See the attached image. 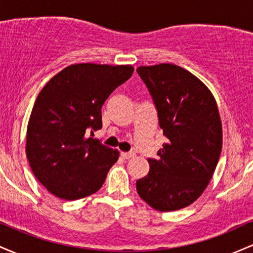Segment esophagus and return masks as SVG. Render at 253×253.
<instances>
[{"instance_id": "obj_1", "label": "esophagus", "mask_w": 253, "mask_h": 253, "mask_svg": "<svg viewBox=\"0 0 253 253\" xmlns=\"http://www.w3.org/2000/svg\"><path fill=\"white\" fill-rule=\"evenodd\" d=\"M121 156H123L125 159H130L135 156V153L134 152H123L121 153Z\"/></svg>"}]
</instances>
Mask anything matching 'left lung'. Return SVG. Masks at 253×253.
<instances>
[{"instance_id":"1","label":"left lung","mask_w":253,"mask_h":253,"mask_svg":"<svg viewBox=\"0 0 253 253\" xmlns=\"http://www.w3.org/2000/svg\"><path fill=\"white\" fill-rule=\"evenodd\" d=\"M136 72L152 97L167 138L158 158H147L150 171L136 181V191L157 211L181 210L203 193L221 153L216 102L207 86L181 66H139Z\"/></svg>"}]
</instances>
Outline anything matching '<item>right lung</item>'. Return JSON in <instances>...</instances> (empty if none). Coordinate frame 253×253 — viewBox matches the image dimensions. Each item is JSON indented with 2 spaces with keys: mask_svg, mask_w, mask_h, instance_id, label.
Returning <instances> with one entry per match:
<instances>
[{
  "mask_svg": "<svg viewBox=\"0 0 253 253\" xmlns=\"http://www.w3.org/2000/svg\"><path fill=\"white\" fill-rule=\"evenodd\" d=\"M133 71L130 65L75 64L52 77L38 95L26 153L38 181L54 196L77 200L102 187L119 152L91 135L102 128L104 101Z\"/></svg>",
  "mask_w": 253,
  "mask_h": 253,
  "instance_id": "add662e5",
  "label": "right lung"
}]
</instances>
